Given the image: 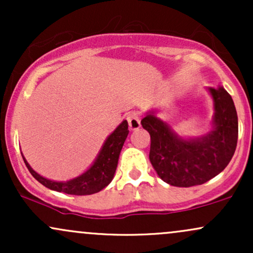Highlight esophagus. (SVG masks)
<instances>
[{
  "label": "esophagus",
  "mask_w": 253,
  "mask_h": 253,
  "mask_svg": "<svg viewBox=\"0 0 253 253\" xmlns=\"http://www.w3.org/2000/svg\"><path fill=\"white\" fill-rule=\"evenodd\" d=\"M127 121H128V126L130 130H136L140 127V119L136 114H130L127 117Z\"/></svg>",
  "instance_id": "obj_1"
}]
</instances>
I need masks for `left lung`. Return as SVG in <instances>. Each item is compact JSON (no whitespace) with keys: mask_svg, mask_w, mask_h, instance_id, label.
<instances>
[{"mask_svg":"<svg viewBox=\"0 0 253 253\" xmlns=\"http://www.w3.org/2000/svg\"><path fill=\"white\" fill-rule=\"evenodd\" d=\"M213 100L211 128L205 134L184 138L151 109L141 126L151 135L150 162L158 176L175 187L203 184L227 167L237 147L238 115L231 95L207 88Z\"/></svg>","mask_w":253,"mask_h":253,"instance_id":"1","label":"left lung"}]
</instances>
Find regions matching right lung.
<instances>
[{
	"label": "right lung",
	"instance_id": "obj_1",
	"mask_svg": "<svg viewBox=\"0 0 253 253\" xmlns=\"http://www.w3.org/2000/svg\"><path fill=\"white\" fill-rule=\"evenodd\" d=\"M128 124L126 120H124L112 134L107 136L94 163L80 176L69 179V181L59 182L45 178L32 169L24 156L22 158H24L26 167L30 170L32 176L48 189L70 194V195H91V194L98 193L103 188H106L114 178L119 156H120L121 149L128 135Z\"/></svg>",
	"mask_w": 253,
	"mask_h": 253
}]
</instances>
